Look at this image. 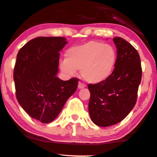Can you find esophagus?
<instances>
[{
	"label": "esophagus",
	"mask_w": 157,
	"mask_h": 157,
	"mask_svg": "<svg viewBox=\"0 0 157 157\" xmlns=\"http://www.w3.org/2000/svg\"><path fill=\"white\" fill-rule=\"evenodd\" d=\"M85 87H86L85 85L81 83V82H79V83H78V89H83V88H85Z\"/></svg>",
	"instance_id": "esophagus-1"
}]
</instances>
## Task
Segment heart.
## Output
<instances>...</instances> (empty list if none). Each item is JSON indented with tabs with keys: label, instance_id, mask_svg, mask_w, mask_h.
Here are the masks:
<instances>
[{
	"label": "heart",
	"instance_id": "obj_1",
	"mask_svg": "<svg viewBox=\"0 0 157 157\" xmlns=\"http://www.w3.org/2000/svg\"><path fill=\"white\" fill-rule=\"evenodd\" d=\"M65 60L60 63V69L68 76H74L80 70L86 82L98 84L111 76L117 62V52L113 46L97 41L69 48Z\"/></svg>",
	"mask_w": 157,
	"mask_h": 157
}]
</instances>
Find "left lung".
<instances>
[{"label": "left lung", "mask_w": 157, "mask_h": 157, "mask_svg": "<svg viewBox=\"0 0 157 157\" xmlns=\"http://www.w3.org/2000/svg\"><path fill=\"white\" fill-rule=\"evenodd\" d=\"M117 49V62L111 76L98 84H89L91 96L89 113L92 122L109 127L124 119L133 109L142 80L139 53L121 37L113 38Z\"/></svg>", "instance_id": "8db88e82"}]
</instances>
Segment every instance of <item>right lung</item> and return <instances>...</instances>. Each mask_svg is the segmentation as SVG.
<instances>
[{"instance_id": "1", "label": "right lung", "mask_w": 157, "mask_h": 157, "mask_svg": "<svg viewBox=\"0 0 157 157\" xmlns=\"http://www.w3.org/2000/svg\"><path fill=\"white\" fill-rule=\"evenodd\" d=\"M67 43L64 37H37L17 54L13 73L17 100L27 114L42 123L58 116L78 85L77 78L64 81L56 77L59 51Z\"/></svg>"}]
</instances>
